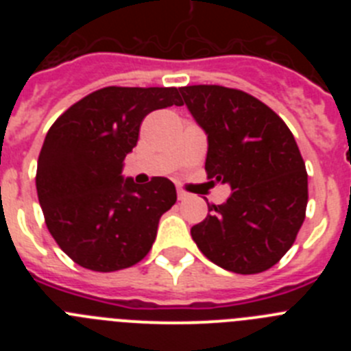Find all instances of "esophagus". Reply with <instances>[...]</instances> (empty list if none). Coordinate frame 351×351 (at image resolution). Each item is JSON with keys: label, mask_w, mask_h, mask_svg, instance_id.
Instances as JSON below:
<instances>
[{"label": "esophagus", "mask_w": 351, "mask_h": 351, "mask_svg": "<svg viewBox=\"0 0 351 351\" xmlns=\"http://www.w3.org/2000/svg\"><path fill=\"white\" fill-rule=\"evenodd\" d=\"M186 197H188V195H186V191L178 190V198H179V200H182V198H186Z\"/></svg>", "instance_id": "obj_1"}]
</instances>
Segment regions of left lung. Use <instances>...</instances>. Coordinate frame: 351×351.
<instances>
[{
  "label": "left lung",
  "instance_id": "8db88e82",
  "mask_svg": "<svg viewBox=\"0 0 351 351\" xmlns=\"http://www.w3.org/2000/svg\"><path fill=\"white\" fill-rule=\"evenodd\" d=\"M179 91L207 135V178L232 188L225 204H207L210 214L191 237L225 271H267L290 250L306 218L308 173L295 138L247 93L223 86Z\"/></svg>",
  "mask_w": 351,
  "mask_h": 351
}]
</instances>
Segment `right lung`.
Segmentation results:
<instances>
[{
	"instance_id": "obj_1",
	"label": "right lung",
	"mask_w": 351,
	"mask_h": 351,
	"mask_svg": "<svg viewBox=\"0 0 351 351\" xmlns=\"http://www.w3.org/2000/svg\"><path fill=\"white\" fill-rule=\"evenodd\" d=\"M181 104L178 88L110 86L84 96L51 126L36 191L49 232L73 262L112 272L147 255L178 193L167 178L125 179L123 161L149 112Z\"/></svg>"
}]
</instances>
